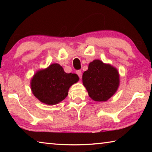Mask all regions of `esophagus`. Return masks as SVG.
<instances>
[{
  "mask_svg": "<svg viewBox=\"0 0 152 152\" xmlns=\"http://www.w3.org/2000/svg\"><path fill=\"white\" fill-rule=\"evenodd\" d=\"M76 74H78V76H79L80 78H82V72H81V70H77Z\"/></svg>",
  "mask_w": 152,
  "mask_h": 152,
  "instance_id": "34e87169",
  "label": "esophagus"
}]
</instances>
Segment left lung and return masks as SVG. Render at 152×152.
Here are the masks:
<instances>
[{"instance_id": "obj_1", "label": "left lung", "mask_w": 152, "mask_h": 152, "mask_svg": "<svg viewBox=\"0 0 152 152\" xmlns=\"http://www.w3.org/2000/svg\"><path fill=\"white\" fill-rule=\"evenodd\" d=\"M82 82L93 101H106L119 88V72L110 64L94 60L89 64L88 69L83 73Z\"/></svg>"}]
</instances>
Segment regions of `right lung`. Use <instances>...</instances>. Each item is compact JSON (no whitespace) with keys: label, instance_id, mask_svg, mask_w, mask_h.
I'll return each instance as SVG.
<instances>
[{"label":"right lung","instance_id":"right-lung-1","mask_svg":"<svg viewBox=\"0 0 152 152\" xmlns=\"http://www.w3.org/2000/svg\"><path fill=\"white\" fill-rule=\"evenodd\" d=\"M78 80L77 74H67L60 64H52L34 74L31 80V88L39 101L54 105L65 99L70 87Z\"/></svg>","mask_w":152,"mask_h":152}]
</instances>
